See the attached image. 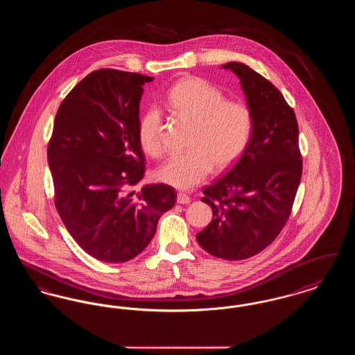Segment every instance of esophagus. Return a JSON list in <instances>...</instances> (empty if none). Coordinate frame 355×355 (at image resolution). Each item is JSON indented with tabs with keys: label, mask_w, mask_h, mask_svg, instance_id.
Instances as JSON below:
<instances>
[{
	"label": "esophagus",
	"mask_w": 355,
	"mask_h": 355,
	"mask_svg": "<svg viewBox=\"0 0 355 355\" xmlns=\"http://www.w3.org/2000/svg\"><path fill=\"white\" fill-rule=\"evenodd\" d=\"M177 202L181 203V205H186V203L190 202V197L185 194V193H178L177 194Z\"/></svg>",
	"instance_id": "34e87169"
}]
</instances>
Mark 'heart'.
<instances>
[{
    "label": "heart",
    "instance_id": "heart-1",
    "mask_svg": "<svg viewBox=\"0 0 355 355\" xmlns=\"http://www.w3.org/2000/svg\"><path fill=\"white\" fill-rule=\"evenodd\" d=\"M166 106L178 119L191 122L187 152L173 155L157 170L159 181L177 189H190L202 182L216 166H233L246 152L254 130L249 103L226 98L223 90L202 77L189 76L173 85ZM138 142L150 157L165 150L162 117L157 107H148L138 119Z\"/></svg>",
    "mask_w": 355,
    "mask_h": 355
}]
</instances>
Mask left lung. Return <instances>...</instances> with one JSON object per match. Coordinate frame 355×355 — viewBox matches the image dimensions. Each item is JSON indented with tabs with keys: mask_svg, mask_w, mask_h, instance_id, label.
<instances>
[{
	"mask_svg": "<svg viewBox=\"0 0 355 355\" xmlns=\"http://www.w3.org/2000/svg\"><path fill=\"white\" fill-rule=\"evenodd\" d=\"M241 80L254 114L252 141L236 164L211 185L201 201L213 220L197 234L207 253L241 261L261 253L278 236L293 210L302 177L298 122L282 93L241 62H229Z\"/></svg>",
	"mask_w": 355,
	"mask_h": 355,
	"instance_id": "1",
	"label": "left lung"
}]
</instances>
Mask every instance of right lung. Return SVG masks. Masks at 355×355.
I'll return each instance as SVG.
<instances>
[{"instance_id": "1", "label": "right lung", "mask_w": 355, "mask_h": 355, "mask_svg": "<svg viewBox=\"0 0 355 355\" xmlns=\"http://www.w3.org/2000/svg\"><path fill=\"white\" fill-rule=\"evenodd\" d=\"M154 78L117 69L87 74L61 102L48 144L54 205L70 236L103 262H126L152 241L174 187L135 193L146 159L138 142L142 85Z\"/></svg>"}]
</instances>
